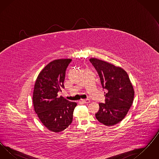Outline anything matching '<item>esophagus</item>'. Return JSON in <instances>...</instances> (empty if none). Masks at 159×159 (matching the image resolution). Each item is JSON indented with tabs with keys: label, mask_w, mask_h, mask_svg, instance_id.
Here are the masks:
<instances>
[{
	"label": "esophagus",
	"mask_w": 159,
	"mask_h": 159,
	"mask_svg": "<svg viewBox=\"0 0 159 159\" xmlns=\"http://www.w3.org/2000/svg\"><path fill=\"white\" fill-rule=\"evenodd\" d=\"M82 102L85 104H88L90 102V100L89 99H82Z\"/></svg>",
	"instance_id": "1"
}]
</instances>
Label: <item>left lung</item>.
<instances>
[{"label":"left lung","instance_id":"1","mask_svg":"<svg viewBox=\"0 0 159 159\" xmlns=\"http://www.w3.org/2000/svg\"><path fill=\"white\" fill-rule=\"evenodd\" d=\"M98 71L104 92L106 103H99L97 119L106 126H113L125 117L132 105L134 89L126 71L95 58L89 59Z\"/></svg>","mask_w":159,"mask_h":159}]
</instances>
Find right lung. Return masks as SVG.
Returning <instances> with one entry per match:
<instances>
[{
	"label": "right lung",
	"instance_id": "1",
	"mask_svg": "<svg viewBox=\"0 0 159 159\" xmlns=\"http://www.w3.org/2000/svg\"><path fill=\"white\" fill-rule=\"evenodd\" d=\"M71 59H58L47 64L39 74L33 94L34 110L48 130L58 133L68 127L77 106L58 92L64 88L66 68Z\"/></svg>",
	"mask_w": 159,
	"mask_h": 159
}]
</instances>
